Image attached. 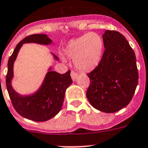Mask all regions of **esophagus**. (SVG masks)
Returning a JSON list of instances; mask_svg holds the SVG:
<instances>
[{"instance_id": "obj_1", "label": "esophagus", "mask_w": 148, "mask_h": 148, "mask_svg": "<svg viewBox=\"0 0 148 148\" xmlns=\"http://www.w3.org/2000/svg\"><path fill=\"white\" fill-rule=\"evenodd\" d=\"M71 79H72L73 81H76L77 80V77H78V74H77L76 72H74V71H71Z\"/></svg>"}]
</instances>
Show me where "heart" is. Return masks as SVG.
Listing matches in <instances>:
<instances>
[{"label": "heart", "mask_w": 148, "mask_h": 148, "mask_svg": "<svg viewBox=\"0 0 148 148\" xmlns=\"http://www.w3.org/2000/svg\"><path fill=\"white\" fill-rule=\"evenodd\" d=\"M103 51L102 38L97 33L91 32L69 41L64 53L67 58L74 60V66L77 69L86 72L95 69L99 65Z\"/></svg>", "instance_id": "b5f03b06"}]
</instances>
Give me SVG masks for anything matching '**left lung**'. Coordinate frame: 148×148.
<instances>
[{
    "label": "left lung",
    "instance_id": "obj_1",
    "mask_svg": "<svg viewBox=\"0 0 148 148\" xmlns=\"http://www.w3.org/2000/svg\"><path fill=\"white\" fill-rule=\"evenodd\" d=\"M104 50L100 63L87 74L90 84L86 97L91 105L105 113L126 107L138 84L136 57L129 42L116 31L102 35Z\"/></svg>",
    "mask_w": 148,
    "mask_h": 148
}]
</instances>
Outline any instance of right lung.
Wrapping results in <instances>:
<instances>
[{
	"label": "right lung",
	"instance_id": "1",
	"mask_svg": "<svg viewBox=\"0 0 148 148\" xmlns=\"http://www.w3.org/2000/svg\"><path fill=\"white\" fill-rule=\"evenodd\" d=\"M30 43L51 45L52 40L46 34H34L26 37L17 44L8 59L6 87L12 104L20 115L36 122H45L60 112L66 90L73 82L70 76L71 71L60 74L52 71V67L50 66L41 86L36 92L25 95L18 93L12 86L14 77L13 65L23 44ZM51 54L55 61H59L56 55L53 53Z\"/></svg>",
	"mask_w": 148,
	"mask_h": 148
}]
</instances>
